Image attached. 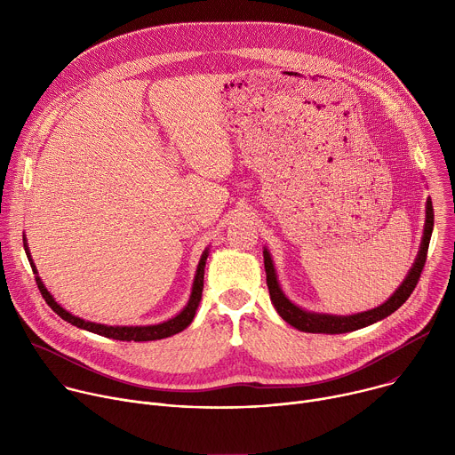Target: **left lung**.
<instances>
[{
    "label": "left lung",
    "instance_id": "left-lung-1",
    "mask_svg": "<svg viewBox=\"0 0 455 455\" xmlns=\"http://www.w3.org/2000/svg\"><path fill=\"white\" fill-rule=\"evenodd\" d=\"M432 228H434V209H432V202H427V221H425V232H423V241H421V248L419 253L416 257V263L411 268L407 279L402 283V286L395 291V295L388 299L385 304L371 309V311H363V313H356V315H349V316H333V315H323V313H309L300 309L299 306L291 304L284 293L279 288L277 283V275L274 270V263L272 257L268 253V250L265 248L263 255H265V270H267V284H268V291H270V299L277 309V313L290 323V326L306 331V333H330V335H339V333H347V331H355L360 328L369 326V323H374L385 316H388L391 313H395L414 291L421 272L425 268L427 263V251H428V243H430V235H432Z\"/></svg>",
    "mask_w": 455,
    "mask_h": 455
}]
</instances>
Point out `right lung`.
I'll list each match as a JSON object with an SVG mask.
<instances>
[{"label": "right lung", "instance_id": "obj_1", "mask_svg": "<svg viewBox=\"0 0 455 455\" xmlns=\"http://www.w3.org/2000/svg\"><path fill=\"white\" fill-rule=\"evenodd\" d=\"M25 251H28V248H25ZM207 250L204 251L202 259H200V265H198V270H196V277H194V284H192V293H190V299L187 302V306L183 307L181 313H178L174 318L164 322V323H156V326H137V328H127V326H102V323H95V322H86L79 316H74L72 313H68L67 309H62L55 300L53 297L48 293V290L44 288V284L41 283L39 277H36V283H37V288L43 295V299L46 300V304L62 318L67 320L70 323H74V326L81 328V330H86V331H92V333H97V335H102V337H108V339H115V340H124V342H149V340H160V339H167L171 335H176L180 331H183L188 323L192 322L194 315H196V307L202 300V290H204V272H205V261H207ZM30 257V253H28ZM30 261V267L32 270L36 272V267L32 263V259H28ZM37 274V272H36Z\"/></svg>", "mask_w": 455, "mask_h": 455}]
</instances>
